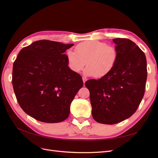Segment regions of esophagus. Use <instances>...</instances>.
<instances>
[{"label": "esophagus", "mask_w": 158, "mask_h": 158, "mask_svg": "<svg viewBox=\"0 0 158 158\" xmlns=\"http://www.w3.org/2000/svg\"><path fill=\"white\" fill-rule=\"evenodd\" d=\"M82 80H83V82H84V84H85V81L87 80V78H85V77H84V76H83V77H82Z\"/></svg>", "instance_id": "obj_1"}]
</instances>
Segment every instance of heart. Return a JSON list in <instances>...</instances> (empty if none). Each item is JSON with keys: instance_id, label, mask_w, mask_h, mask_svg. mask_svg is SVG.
<instances>
[{"instance_id": "b5f03b06", "label": "heart", "mask_w": 158, "mask_h": 158, "mask_svg": "<svg viewBox=\"0 0 158 158\" xmlns=\"http://www.w3.org/2000/svg\"><path fill=\"white\" fill-rule=\"evenodd\" d=\"M76 52L67 51V60L70 69L80 73L85 66L84 73L88 76L101 78L108 75L114 69L118 59L115 47L99 41H87L76 47Z\"/></svg>"}]
</instances>
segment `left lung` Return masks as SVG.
Masks as SVG:
<instances>
[{"label": "left lung", "mask_w": 158, "mask_h": 158, "mask_svg": "<svg viewBox=\"0 0 158 158\" xmlns=\"http://www.w3.org/2000/svg\"><path fill=\"white\" fill-rule=\"evenodd\" d=\"M118 59L108 75L86 81L92 116L98 123L113 125L131 117L144 97L147 79L144 52L125 38L113 40Z\"/></svg>", "instance_id": "left-lung-1"}]
</instances>
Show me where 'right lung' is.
I'll use <instances>...</instances> for the list:
<instances>
[{"label":"right lung","mask_w":158,"mask_h":158,"mask_svg":"<svg viewBox=\"0 0 158 158\" xmlns=\"http://www.w3.org/2000/svg\"><path fill=\"white\" fill-rule=\"evenodd\" d=\"M74 44L40 40L20 51L13 64L12 85L17 101L36 120L64 121L76 94L83 86L78 73L70 70L64 52Z\"/></svg>","instance_id":"obj_1"}]
</instances>
